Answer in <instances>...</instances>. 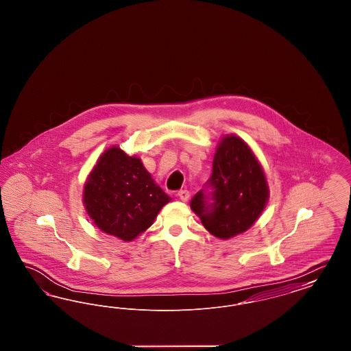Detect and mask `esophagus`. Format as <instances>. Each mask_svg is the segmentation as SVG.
I'll list each match as a JSON object with an SVG mask.
<instances>
[{
	"label": "esophagus",
	"mask_w": 351,
	"mask_h": 351,
	"mask_svg": "<svg viewBox=\"0 0 351 351\" xmlns=\"http://www.w3.org/2000/svg\"><path fill=\"white\" fill-rule=\"evenodd\" d=\"M178 196H179L180 200L186 201L189 199V192H188L186 189H180V191L178 192Z\"/></svg>",
	"instance_id": "esophagus-1"
}]
</instances>
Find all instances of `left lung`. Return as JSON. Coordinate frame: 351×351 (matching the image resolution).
Instances as JSON below:
<instances>
[{"instance_id":"8db88e82","label":"left lung","mask_w":351,"mask_h":351,"mask_svg":"<svg viewBox=\"0 0 351 351\" xmlns=\"http://www.w3.org/2000/svg\"><path fill=\"white\" fill-rule=\"evenodd\" d=\"M267 199V182L250 147L228 135L219 142L212 175L191 200V208L209 233L228 239L251 228Z\"/></svg>"}]
</instances>
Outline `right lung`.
Returning a JSON list of instances; mask_svg holds the SVG:
<instances>
[{"mask_svg":"<svg viewBox=\"0 0 351 351\" xmlns=\"http://www.w3.org/2000/svg\"><path fill=\"white\" fill-rule=\"evenodd\" d=\"M83 199L100 230L128 242L149 229L171 200L141 159L118 147L101 155L84 186Z\"/></svg>","mask_w":351,"mask_h":351,"instance_id":"add662e5","label":"right lung"}]
</instances>
